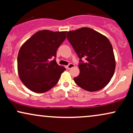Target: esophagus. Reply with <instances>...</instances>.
Listing matches in <instances>:
<instances>
[{
    "label": "esophagus",
    "mask_w": 133,
    "mask_h": 133,
    "mask_svg": "<svg viewBox=\"0 0 133 133\" xmlns=\"http://www.w3.org/2000/svg\"><path fill=\"white\" fill-rule=\"evenodd\" d=\"M74 64L72 63H70L69 64L67 65V68H68V69H71L74 68Z\"/></svg>",
    "instance_id": "1"
}]
</instances>
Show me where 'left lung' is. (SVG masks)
<instances>
[{
	"label": "left lung",
	"mask_w": 133,
	"mask_h": 133,
	"mask_svg": "<svg viewBox=\"0 0 133 133\" xmlns=\"http://www.w3.org/2000/svg\"><path fill=\"white\" fill-rule=\"evenodd\" d=\"M67 39L80 61V74L74 78L76 84L91 92L104 88L113 76L116 68L113 49L109 39L89 27L68 32ZM82 58L86 61L83 62Z\"/></svg>",
	"instance_id": "obj_1"
}]
</instances>
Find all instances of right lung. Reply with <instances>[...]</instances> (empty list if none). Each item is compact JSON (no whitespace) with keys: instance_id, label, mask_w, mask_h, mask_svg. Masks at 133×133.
<instances>
[{"instance_id":"right-lung-1","label":"right lung","mask_w":133,"mask_h":133,"mask_svg":"<svg viewBox=\"0 0 133 133\" xmlns=\"http://www.w3.org/2000/svg\"><path fill=\"white\" fill-rule=\"evenodd\" d=\"M66 32L40 30L21 47L17 57L18 73L30 91L47 92L59 81L65 69L56 62V52L65 39Z\"/></svg>"}]
</instances>
